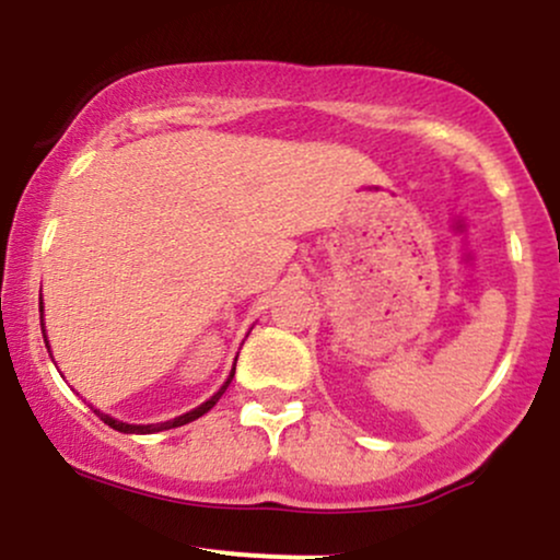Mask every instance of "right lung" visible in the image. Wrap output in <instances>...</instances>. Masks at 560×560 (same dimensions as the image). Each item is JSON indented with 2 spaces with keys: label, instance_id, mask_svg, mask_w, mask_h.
Instances as JSON below:
<instances>
[{
  "label": "right lung",
  "instance_id": "add662e5",
  "mask_svg": "<svg viewBox=\"0 0 560 560\" xmlns=\"http://www.w3.org/2000/svg\"><path fill=\"white\" fill-rule=\"evenodd\" d=\"M42 334H44V345H47V350H49V342H47V331H44V316H42ZM49 355H52V352H49ZM234 371H236V363H234V369H231V374H229L226 382H223V387L218 389L215 395L210 397V400H205L202 405H199V408L189 410V413L178 416V419H173V421H165V423H144V427H141V423H124V421L113 419V416H105V413H100V410H94V413L100 416V419L105 421L107 427H113L115 432H124V434H152V432H163V429H176V427H184V423L195 421V419H199V416H205V413H208V410L213 408V405H215L218 400H221V395H223V392H226V387H229V384H231V378H234Z\"/></svg>",
  "mask_w": 560,
  "mask_h": 560
}]
</instances>
